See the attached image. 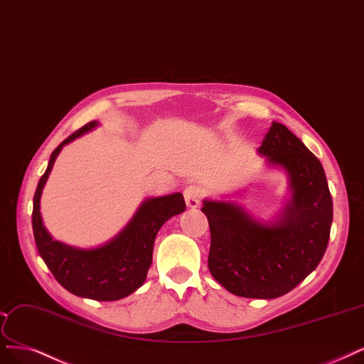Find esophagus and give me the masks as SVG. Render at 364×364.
Listing matches in <instances>:
<instances>
[{
	"label": "esophagus",
	"instance_id": "esophagus-1",
	"mask_svg": "<svg viewBox=\"0 0 364 364\" xmlns=\"http://www.w3.org/2000/svg\"><path fill=\"white\" fill-rule=\"evenodd\" d=\"M183 197H185L186 206L190 208V209H196V208L200 206V198H202V191H200V188L197 185H190V186L185 188Z\"/></svg>",
	"mask_w": 364,
	"mask_h": 364
}]
</instances>
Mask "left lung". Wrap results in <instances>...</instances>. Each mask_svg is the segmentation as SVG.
<instances>
[{
  "instance_id": "8db88e82",
  "label": "left lung",
  "mask_w": 364,
  "mask_h": 364,
  "mask_svg": "<svg viewBox=\"0 0 364 364\" xmlns=\"http://www.w3.org/2000/svg\"><path fill=\"white\" fill-rule=\"evenodd\" d=\"M267 166L287 174L289 198L269 221L235 200L205 198L210 229L209 271L230 294L272 299L291 292L323 257L333 200L321 161L284 124L272 122L257 149Z\"/></svg>"
}]
</instances>
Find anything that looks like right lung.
Here are the masks:
<instances>
[{"instance_id":"add662e5","label":"right lung","mask_w":364,"mask_h":364,"mask_svg":"<svg viewBox=\"0 0 364 364\" xmlns=\"http://www.w3.org/2000/svg\"><path fill=\"white\" fill-rule=\"evenodd\" d=\"M96 127H99L96 120L84 124L51 154L33 200V233L37 252L66 291L96 301H116L131 295L144 283L152 265L156 233L162 224L179 215L186 206L181 193L149 197L136 209L131 221L102 245L80 248L55 241L42 221L41 197L43 186L63 146Z\"/></svg>"}]
</instances>
